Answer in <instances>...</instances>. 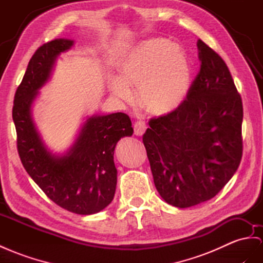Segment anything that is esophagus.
<instances>
[{
	"mask_svg": "<svg viewBox=\"0 0 263 263\" xmlns=\"http://www.w3.org/2000/svg\"><path fill=\"white\" fill-rule=\"evenodd\" d=\"M133 129H134V133H136V136H142V134L145 132L146 130V124L144 121H136L133 124Z\"/></svg>",
	"mask_w": 263,
	"mask_h": 263,
	"instance_id": "obj_1",
	"label": "esophagus"
}]
</instances>
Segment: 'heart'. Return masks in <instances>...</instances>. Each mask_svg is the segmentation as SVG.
Returning a JSON list of instances; mask_svg holds the SVG:
<instances>
[{
    "label": "heart",
    "mask_w": 263,
    "mask_h": 263,
    "mask_svg": "<svg viewBox=\"0 0 263 263\" xmlns=\"http://www.w3.org/2000/svg\"><path fill=\"white\" fill-rule=\"evenodd\" d=\"M121 79L111 82L113 96L131 102L138 89L141 105L156 116L173 112L183 102L190 85L185 53L165 39H150L137 46L121 64Z\"/></svg>",
    "instance_id": "b5f03b06"
}]
</instances>
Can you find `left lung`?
I'll return each mask as SVG.
<instances>
[{
	"instance_id": "1",
	"label": "left lung",
	"mask_w": 263,
	"mask_h": 263,
	"mask_svg": "<svg viewBox=\"0 0 263 263\" xmlns=\"http://www.w3.org/2000/svg\"><path fill=\"white\" fill-rule=\"evenodd\" d=\"M200 71L173 112L153 118L143 134L154 184L171 205L212 199L242 158L243 106L231 73L217 52L198 40Z\"/></svg>"
}]
</instances>
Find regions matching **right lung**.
<instances>
[{"mask_svg":"<svg viewBox=\"0 0 263 263\" xmlns=\"http://www.w3.org/2000/svg\"><path fill=\"white\" fill-rule=\"evenodd\" d=\"M73 41L57 39L44 43L31 58L14 96L12 117L17 152L26 172L59 206L77 214H93L111 203L117 186L113 154L118 141L131 137L129 116L118 112L89 118L66 156L46 149L31 116L37 90L49 80L58 55Z\"/></svg>","mask_w":263,"mask_h":263,"instance_id":"add662e5","label":"right lung"}]
</instances>
